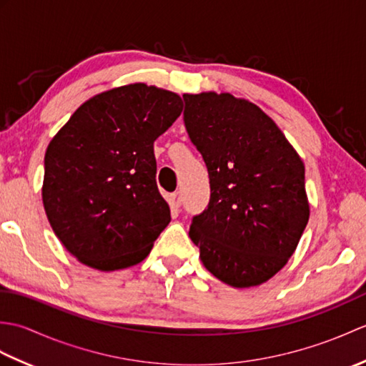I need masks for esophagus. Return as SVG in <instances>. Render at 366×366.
Returning <instances> with one entry per match:
<instances>
[{"mask_svg":"<svg viewBox=\"0 0 366 366\" xmlns=\"http://www.w3.org/2000/svg\"><path fill=\"white\" fill-rule=\"evenodd\" d=\"M168 201H169L171 207L177 209V207H181V204H182V195L179 192H174V193H171V195L168 197Z\"/></svg>","mask_w":366,"mask_h":366,"instance_id":"34e87169","label":"esophagus"}]
</instances>
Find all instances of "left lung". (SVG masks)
I'll return each instance as SVG.
<instances>
[{"instance_id":"1","label":"left lung","mask_w":366,"mask_h":366,"mask_svg":"<svg viewBox=\"0 0 366 366\" xmlns=\"http://www.w3.org/2000/svg\"><path fill=\"white\" fill-rule=\"evenodd\" d=\"M184 124L203 155L211 198L189 236L223 283L267 282L291 258L310 217L305 167L259 107L231 94H184Z\"/></svg>"}]
</instances>
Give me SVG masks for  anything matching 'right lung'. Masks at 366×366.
Here are the masks:
<instances>
[{"mask_svg": "<svg viewBox=\"0 0 366 366\" xmlns=\"http://www.w3.org/2000/svg\"><path fill=\"white\" fill-rule=\"evenodd\" d=\"M182 112L171 91L127 84L84 102L45 152L42 199L56 237L80 262H142L171 220L154 142Z\"/></svg>", "mask_w": 366, "mask_h": 366, "instance_id": "right-lung-1", "label": "right lung"}]
</instances>
